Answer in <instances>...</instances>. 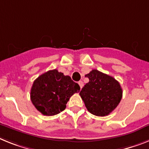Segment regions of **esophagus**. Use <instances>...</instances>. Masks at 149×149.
I'll list each match as a JSON object with an SVG mask.
<instances>
[{"label": "esophagus", "instance_id": "esophagus-1", "mask_svg": "<svg viewBox=\"0 0 149 149\" xmlns=\"http://www.w3.org/2000/svg\"><path fill=\"white\" fill-rule=\"evenodd\" d=\"M78 83H79V86H80V88H82V87H83V86H84V84H83V82H82V81H79Z\"/></svg>", "mask_w": 149, "mask_h": 149}]
</instances>
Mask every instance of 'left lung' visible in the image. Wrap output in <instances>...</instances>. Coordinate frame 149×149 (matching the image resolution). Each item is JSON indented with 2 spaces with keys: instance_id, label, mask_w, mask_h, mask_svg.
<instances>
[{
  "instance_id": "1",
  "label": "left lung",
  "mask_w": 149,
  "mask_h": 149,
  "mask_svg": "<svg viewBox=\"0 0 149 149\" xmlns=\"http://www.w3.org/2000/svg\"><path fill=\"white\" fill-rule=\"evenodd\" d=\"M89 82L79 92L86 108L92 114L104 117L117 107L122 98L123 91L113 77L92 70L86 75Z\"/></svg>"
}]
</instances>
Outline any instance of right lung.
Here are the masks:
<instances>
[{"label": "right lung", "instance_id": "1", "mask_svg": "<svg viewBox=\"0 0 149 149\" xmlns=\"http://www.w3.org/2000/svg\"><path fill=\"white\" fill-rule=\"evenodd\" d=\"M79 90V86L70 77L52 70L34 81L30 98L33 105L42 114L53 116L63 111L70 98Z\"/></svg>", "mask_w": 149, "mask_h": 149}]
</instances>
